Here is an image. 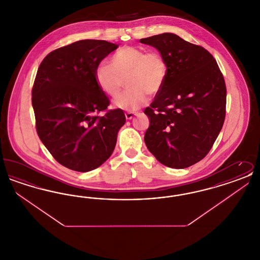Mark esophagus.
<instances>
[{
    "label": "esophagus",
    "mask_w": 260,
    "mask_h": 260,
    "mask_svg": "<svg viewBox=\"0 0 260 260\" xmlns=\"http://www.w3.org/2000/svg\"><path fill=\"white\" fill-rule=\"evenodd\" d=\"M124 115H125L126 120H132L136 116V113H135V112H126Z\"/></svg>",
    "instance_id": "34e87169"
}]
</instances>
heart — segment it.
Returning <instances> with one entry per match:
<instances>
[{"label":"heart","mask_w":260,"mask_h":260,"mask_svg":"<svg viewBox=\"0 0 260 260\" xmlns=\"http://www.w3.org/2000/svg\"><path fill=\"white\" fill-rule=\"evenodd\" d=\"M167 62L161 53L146 51L142 48L124 46L116 50L110 65L100 63L94 78L99 88L108 96L116 98L122 87H128L115 100L121 109L134 111L161 89L167 78Z\"/></svg>","instance_id":"b5f03b06"}]
</instances>
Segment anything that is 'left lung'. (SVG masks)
<instances>
[{
	"label": "left lung",
	"mask_w": 260,
	"mask_h": 260,
	"mask_svg": "<svg viewBox=\"0 0 260 260\" xmlns=\"http://www.w3.org/2000/svg\"><path fill=\"white\" fill-rule=\"evenodd\" d=\"M167 62L161 90L144 113V141L162 165L185 169L203 160L219 135L226 114V86L217 62L206 49L164 33L140 39Z\"/></svg>",
	"instance_id": "8db88e82"
}]
</instances>
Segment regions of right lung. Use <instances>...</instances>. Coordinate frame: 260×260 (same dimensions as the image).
<instances>
[{
	"instance_id": "add662e5",
	"label": "right lung",
	"mask_w": 260,
	"mask_h": 260,
	"mask_svg": "<svg viewBox=\"0 0 260 260\" xmlns=\"http://www.w3.org/2000/svg\"><path fill=\"white\" fill-rule=\"evenodd\" d=\"M117 48L107 41H78L52 50L38 68L32 88L38 136L52 157L72 171L101 166L125 123L122 109L107 110L110 100L94 78L99 63ZM102 111L106 115L99 116Z\"/></svg>"
}]
</instances>
